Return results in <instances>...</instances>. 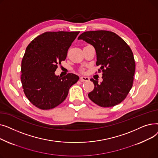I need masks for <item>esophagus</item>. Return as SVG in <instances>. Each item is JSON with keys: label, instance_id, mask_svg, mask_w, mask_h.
<instances>
[{"label": "esophagus", "instance_id": "34e87169", "mask_svg": "<svg viewBox=\"0 0 158 158\" xmlns=\"http://www.w3.org/2000/svg\"><path fill=\"white\" fill-rule=\"evenodd\" d=\"M79 80L81 82H85V81H88L89 80V79L88 77H81Z\"/></svg>", "mask_w": 158, "mask_h": 158}]
</instances>
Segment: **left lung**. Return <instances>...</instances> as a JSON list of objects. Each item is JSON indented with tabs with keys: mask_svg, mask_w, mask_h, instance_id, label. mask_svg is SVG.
<instances>
[{
	"mask_svg": "<svg viewBox=\"0 0 158 158\" xmlns=\"http://www.w3.org/2000/svg\"><path fill=\"white\" fill-rule=\"evenodd\" d=\"M92 45L97 53L98 73L102 72V82L91 79L94 89L89 99L99 106L110 107L122 102L133 84L135 61L130 47L116 33L106 30L86 31L78 37ZM97 73V72H96Z\"/></svg>",
	"mask_w": 158,
	"mask_h": 158,
	"instance_id": "1",
	"label": "left lung"
}]
</instances>
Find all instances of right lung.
I'll list each match as a JSON object with an SVG mask.
<instances>
[{
	"label": "right lung",
	"mask_w": 158,
	"mask_h": 158,
	"mask_svg": "<svg viewBox=\"0 0 158 158\" xmlns=\"http://www.w3.org/2000/svg\"><path fill=\"white\" fill-rule=\"evenodd\" d=\"M79 31L45 32L26 48L21 63V82L28 100L40 110H51L62 103L79 77L54 72L64 61L68 50Z\"/></svg>",
	"instance_id": "obj_1"
}]
</instances>
